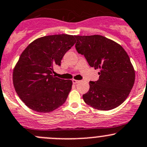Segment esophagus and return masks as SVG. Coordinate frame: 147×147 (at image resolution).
<instances>
[{
	"label": "esophagus",
	"mask_w": 147,
	"mask_h": 147,
	"mask_svg": "<svg viewBox=\"0 0 147 147\" xmlns=\"http://www.w3.org/2000/svg\"><path fill=\"white\" fill-rule=\"evenodd\" d=\"M72 83H73L74 84H77V83H78L79 82H80V81H79V80H74V79H73V80H72Z\"/></svg>",
	"instance_id": "34e87169"
}]
</instances>
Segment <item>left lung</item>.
Masks as SVG:
<instances>
[{"label":"left lung","instance_id":"obj_1","mask_svg":"<svg viewBox=\"0 0 147 147\" xmlns=\"http://www.w3.org/2000/svg\"><path fill=\"white\" fill-rule=\"evenodd\" d=\"M77 52L84 56L91 67L99 69V80L90 82L83 95L84 102L99 110H110L125 100L135 83V72L124 49L99 35H75Z\"/></svg>","mask_w":147,"mask_h":147}]
</instances>
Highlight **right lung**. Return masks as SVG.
<instances>
[{"instance_id":"obj_1","label":"right lung","mask_w":147,"mask_h":147,"mask_svg":"<svg viewBox=\"0 0 147 147\" xmlns=\"http://www.w3.org/2000/svg\"><path fill=\"white\" fill-rule=\"evenodd\" d=\"M75 43L73 35H47L32 42L22 53L12 80L17 95L27 107L38 112H51L65 102L72 82L53 75V67L61 65Z\"/></svg>"}]
</instances>
